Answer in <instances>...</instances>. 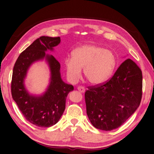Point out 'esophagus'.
Listing matches in <instances>:
<instances>
[{
	"mask_svg": "<svg viewBox=\"0 0 154 154\" xmlns=\"http://www.w3.org/2000/svg\"><path fill=\"white\" fill-rule=\"evenodd\" d=\"M77 90L80 92H81V93H84V92H85V88L83 87H78Z\"/></svg>",
	"mask_w": 154,
	"mask_h": 154,
	"instance_id": "esophagus-1",
	"label": "esophagus"
}]
</instances>
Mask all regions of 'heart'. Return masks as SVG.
Segmentation results:
<instances>
[{
	"label": "heart",
	"instance_id": "heart-1",
	"mask_svg": "<svg viewBox=\"0 0 154 154\" xmlns=\"http://www.w3.org/2000/svg\"><path fill=\"white\" fill-rule=\"evenodd\" d=\"M117 63L116 56L112 51L95 45H85L72 52V58L64 61L68 80L75 83L81 76V69L91 85L104 83L112 74Z\"/></svg>",
	"mask_w": 154,
	"mask_h": 154
}]
</instances>
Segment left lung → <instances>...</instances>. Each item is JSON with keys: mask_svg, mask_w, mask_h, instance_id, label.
I'll use <instances>...</instances> for the list:
<instances>
[{"mask_svg": "<svg viewBox=\"0 0 154 154\" xmlns=\"http://www.w3.org/2000/svg\"><path fill=\"white\" fill-rule=\"evenodd\" d=\"M142 91V71L133 60L127 59L108 81L88 87L85 92L87 114L91 123L102 131L119 127L140 106Z\"/></svg>", "mask_w": 154, "mask_h": 154, "instance_id": "8db88e82", "label": "left lung"}]
</instances>
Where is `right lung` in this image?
Listing matches in <instances>:
<instances>
[{"label":"right lung","instance_id":"right-lung-1","mask_svg":"<svg viewBox=\"0 0 154 154\" xmlns=\"http://www.w3.org/2000/svg\"><path fill=\"white\" fill-rule=\"evenodd\" d=\"M60 37L42 36L20 54L14 66L11 92L13 100L26 119L37 127H50L58 122L66 108V100L73 85L64 83L61 77L60 64L52 55L60 43ZM45 60L51 72L49 84L40 95L31 94L24 85V79L32 64Z\"/></svg>","mask_w":154,"mask_h":154}]
</instances>
